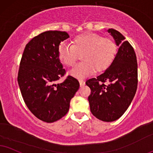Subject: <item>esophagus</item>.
Here are the masks:
<instances>
[{
  "instance_id": "34e87169",
  "label": "esophagus",
  "mask_w": 153,
  "mask_h": 153,
  "mask_svg": "<svg viewBox=\"0 0 153 153\" xmlns=\"http://www.w3.org/2000/svg\"><path fill=\"white\" fill-rule=\"evenodd\" d=\"M79 84H80L81 86H84V84H85V82H84V81L83 79H79Z\"/></svg>"
}]
</instances>
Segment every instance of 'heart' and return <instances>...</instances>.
<instances>
[{
  "label": "heart",
  "instance_id": "heart-1",
  "mask_svg": "<svg viewBox=\"0 0 153 153\" xmlns=\"http://www.w3.org/2000/svg\"><path fill=\"white\" fill-rule=\"evenodd\" d=\"M117 51L116 43L111 37H103L94 33L82 34L75 37L72 45L61 44L59 58L68 67H72L82 54L83 61L76 65L69 74L78 78L90 74L95 69L104 71L114 61Z\"/></svg>",
  "mask_w": 153,
  "mask_h": 153
}]
</instances>
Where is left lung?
<instances>
[{
	"label": "left lung",
	"instance_id": "left-lung-1",
	"mask_svg": "<svg viewBox=\"0 0 153 153\" xmlns=\"http://www.w3.org/2000/svg\"><path fill=\"white\" fill-rule=\"evenodd\" d=\"M119 47L114 61L104 72L88 79L91 88L88 97L90 110L98 119L114 121L126 112L135 97L137 86V64L134 49L121 33L108 29Z\"/></svg>",
	"mask_w": 153,
	"mask_h": 153
}]
</instances>
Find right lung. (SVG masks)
Segmentation results:
<instances>
[{
	"mask_svg": "<svg viewBox=\"0 0 153 153\" xmlns=\"http://www.w3.org/2000/svg\"><path fill=\"white\" fill-rule=\"evenodd\" d=\"M69 37L66 32H44L26 45L22 54L19 87L27 108L42 121L53 123L65 116L79 88V83L71 76L55 84L66 72L59 58V44Z\"/></svg>",
	"mask_w": 153,
	"mask_h": 153,
	"instance_id": "right-lung-1",
	"label": "right lung"
}]
</instances>
